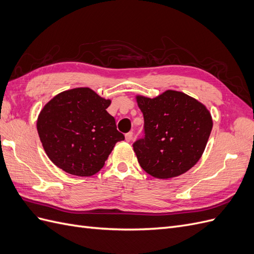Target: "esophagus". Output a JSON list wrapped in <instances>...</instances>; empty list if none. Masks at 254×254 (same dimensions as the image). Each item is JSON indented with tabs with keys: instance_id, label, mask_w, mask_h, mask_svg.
<instances>
[{
	"instance_id": "1",
	"label": "esophagus",
	"mask_w": 254,
	"mask_h": 254,
	"mask_svg": "<svg viewBox=\"0 0 254 254\" xmlns=\"http://www.w3.org/2000/svg\"><path fill=\"white\" fill-rule=\"evenodd\" d=\"M132 135H133L132 131H130V132L126 133V134H125V140H126L127 142H130V141L132 140Z\"/></svg>"
}]
</instances>
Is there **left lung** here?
<instances>
[{"label": "left lung", "instance_id": "left-lung-1", "mask_svg": "<svg viewBox=\"0 0 254 254\" xmlns=\"http://www.w3.org/2000/svg\"><path fill=\"white\" fill-rule=\"evenodd\" d=\"M144 117V137L133 143L143 170L158 179L180 176L201 158L213 121L206 107L179 91L155 98L136 96Z\"/></svg>", "mask_w": 254, "mask_h": 254}]
</instances>
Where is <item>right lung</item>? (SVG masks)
Wrapping results in <instances>:
<instances>
[{
  "mask_svg": "<svg viewBox=\"0 0 254 254\" xmlns=\"http://www.w3.org/2000/svg\"><path fill=\"white\" fill-rule=\"evenodd\" d=\"M110 99L90 88L66 90L43 107L37 120L40 141L52 162L67 174L90 177L125 140L107 112Z\"/></svg>",
  "mask_w": 254,
  "mask_h": 254,
  "instance_id": "right-lung-1",
  "label": "right lung"
}]
</instances>
